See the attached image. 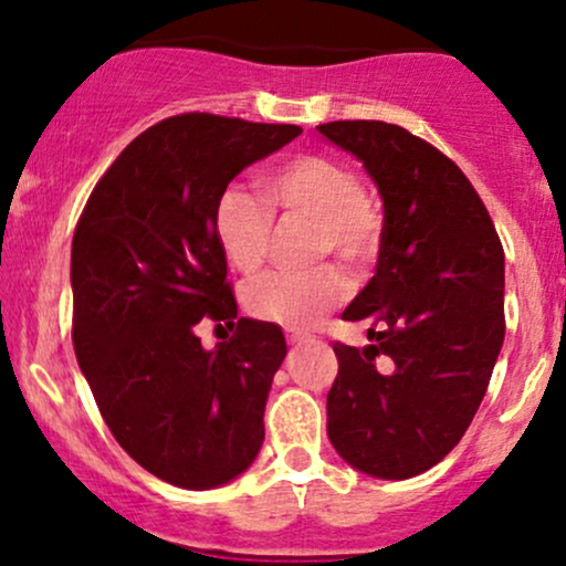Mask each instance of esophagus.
<instances>
[{"label":"esophagus","mask_w":566,"mask_h":566,"mask_svg":"<svg viewBox=\"0 0 566 566\" xmlns=\"http://www.w3.org/2000/svg\"><path fill=\"white\" fill-rule=\"evenodd\" d=\"M311 337L305 333H287V343L290 346H303V343H308Z\"/></svg>","instance_id":"34e87169"}]
</instances>
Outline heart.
I'll list each match as a JSON object with an SVG mask.
<instances>
[{
	"instance_id": "b5f03b06",
	"label": "heart",
	"mask_w": 566,
	"mask_h": 566,
	"mask_svg": "<svg viewBox=\"0 0 566 566\" xmlns=\"http://www.w3.org/2000/svg\"><path fill=\"white\" fill-rule=\"evenodd\" d=\"M271 210L314 223V255L335 252L350 269L373 261L380 244V216L361 191L359 175L340 159L297 154L261 175ZM242 188H226L212 207V233L231 269L252 274L269 255L271 212ZM348 295V279L335 265L308 271H269L244 287L255 319L308 329Z\"/></svg>"
}]
</instances>
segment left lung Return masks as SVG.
Segmentation results:
<instances>
[{
	"label": "left lung",
	"instance_id": "8db88e82",
	"mask_svg": "<svg viewBox=\"0 0 566 566\" xmlns=\"http://www.w3.org/2000/svg\"><path fill=\"white\" fill-rule=\"evenodd\" d=\"M316 129L365 165L382 199L378 269L343 311L369 324V346H333L327 437L356 471L418 476L463 439L490 386L505 337L503 244L471 180L431 143L386 122Z\"/></svg>",
	"mask_w": 566,
	"mask_h": 566
}]
</instances>
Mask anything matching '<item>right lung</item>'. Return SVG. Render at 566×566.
<instances>
[{
	"mask_svg": "<svg viewBox=\"0 0 566 566\" xmlns=\"http://www.w3.org/2000/svg\"><path fill=\"white\" fill-rule=\"evenodd\" d=\"M295 125L180 114L140 133L97 180L71 244L74 350L135 463L184 490L229 484L261 452L282 329L237 319L212 207ZM237 326L207 352L196 324Z\"/></svg>",
	"mask_w": 566,
	"mask_h": 566,
	"instance_id": "add662e5",
	"label": "right lung"
}]
</instances>
